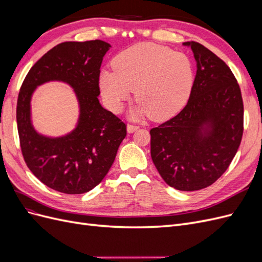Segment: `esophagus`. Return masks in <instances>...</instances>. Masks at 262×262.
<instances>
[{
    "label": "esophagus",
    "instance_id": "obj_1",
    "mask_svg": "<svg viewBox=\"0 0 262 262\" xmlns=\"http://www.w3.org/2000/svg\"><path fill=\"white\" fill-rule=\"evenodd\" d=\"M138 129H139L138 125H132V124H128V125H126V130H128L129 133L136 132Z\"/></svg>",
    "mask_w": 262,
    "mask_h": 262
}]
</instances>
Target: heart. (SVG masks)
I'll return each mask as SVG.
<instances>
[{
	"instance_id": "b5f03b06",
	"label": "heart",
	"mask_w": 262,
	"mask_h": 262,
	"mask_svg": "<svg viewBox=\"0 0 262 262\" xmlns=\"http://www.w3.org/2000/svg\"><path fill=\"white\" fill-rule=\"evenodd\" d=\"M113 71H102L99 89L107 107L119 113L136 90L139 105L130 117L149 115L155 121L175 116L186 105L193 85L188 55L150 42L138 43L117 54Z\"/></svg>"
}]
</instances>
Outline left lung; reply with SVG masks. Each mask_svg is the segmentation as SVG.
Returning a JSON list of instances; mask_svg holds the SVG:
<instances>
[{
    "instance_id": "left-lung-1",
    "label": "left lung",
    "mask_w": 262,
    "mask_h": 262,
    "mask_svg": "<svg viewBox=\"0 0 262 262\" xmlns=\"http://www.w3.org/2000/svg\"><path fill=\"white\" fill-rule=\"evenodd\" d=\"M190 47L196 74L186 107L153 128L150 156L168 186L195 191L211 186L228 168L244 131L239 85L226 63L199 42Z\"/></svg>"
}]
</instances>
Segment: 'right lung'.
Wrapping results in <instances>:
<instances>
[{
	"mask_svg": "<svg viewBox=\"0 0 262 262\" xmlns=\"http://www.w3.org/2000/svg\"><path fill=\"white\" fill-rule=\"evenodd\" d=\"M110 47L102 40L62 42L35 63L20 87L16 120L24 160L55 191L81 194L96 187L126 136L125 124L98 100L99 69ZM53 80L73 87L80 108L76 128L55 138L33 128L30 105L36 87Z\"/></svg>",
	"mask_w": 262,
	"mask_h": 262,
	"instance_id": "obj_1",
	"label": "right lung"
}]
</instances>
